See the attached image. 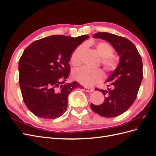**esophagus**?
<instances>
[{
    "mask_svg": "<svg viewBox=\"0 0 156 156\" xmlns=\"http://www.w3.org/2000/svg\"><path fill=\"white\" fill-rule=\"evenodd\" d=\"M84 90L87 92H92L94 91V89L91 88H88V87H84Z\"/></svg>",
    "mask_w": 156,
    "mask_h": 156,
    "instance_id": "obj_1",
    "label": "esophagus"
}]
</instances>
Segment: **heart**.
Masks as SVG:
<instances>
[{"mask_svg":"<svg viewBox=\"0 0 156 156\" xmlns=\"http://www.w3.org/2000/svg\"><path fill=\"white\" fill-rule=\"evenodd\" d=\"M96 49L100 57L103 58L101 64L106 72H114L119 66V62L114 58H110L113 55V49L105 42L97 44ZM85 46L81 45L75 49L71 55L70 62L73 66H78L81 64ZM72 77L75 81L84 86L90 87L103 79V73L99 69H89L83 67L75 69L72 73Z\"/></svg>","mask_w":156,"mask_h":156,"instance_id":"obj_1","label":"heart"}]
</instances>
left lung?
Segmentation results:
<instances>
[{
	"label": "left lung",
	"instance_id": "8db88e82",
	"mask_svg": "<svg viewBox=\"0 0 156 156\" xmlns=\"http://www.w3.org/2000/svg\"><path fill=\"white\" fill-rule=\"evenodd\" d=\"M93 37L111 44L120 60L118 68L107 80L108 88L96 89L103 94L104 102L100 105L91 103L90 107L101 116L115 117L128 109L137 96L143 77L142 58L135 45L126 37L108 32H98Z\"/></svg>",
	"mask_w": 156,
	"mask_h": 156
}]
</instances>
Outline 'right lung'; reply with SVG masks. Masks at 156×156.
<instances>
[{
    "label": "right lung",
    "mask_w": 156,
    "mask_h": 156,
    "mask_svg": "<svg viewBox=\"0 0 156 156\" xmlns=\"http://www.w3.org/2000/svg\"><path fill=\"white\" fill-rule=\"evenodd\" d=\"M89 36H50L36 40L25 49L19 61V83L27 108L37 117L55 119L68 107L73 89L82 88L69 77V61L73 51Z\"/></svg>",
    "instance_id": "add662e5"
}]
</instances>
